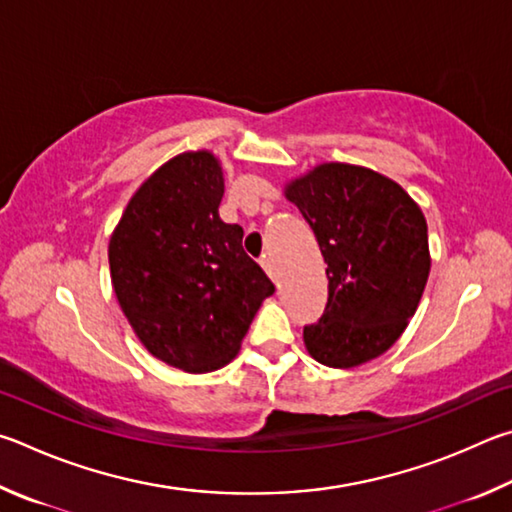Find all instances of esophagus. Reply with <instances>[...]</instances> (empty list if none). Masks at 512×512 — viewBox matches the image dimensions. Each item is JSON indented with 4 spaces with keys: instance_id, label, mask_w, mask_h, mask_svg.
I'll list each match as a JSON object with an SVG mask.
<instances>
[{
    "instance_id": "34e87169",
    "label": "esophagus",
    "mask_w": 512,
    "mask_h": 512,
    "mask_svg": "<svg viewBox=\"0 0 512 512\" xmlns=\"http://www.w3.org/2000/svg\"><path fill=\"white\" fill-rule=\"evenodd\" d=\"M261 265H263V270L267 272V276H270V279H276V267H274L272 256L263 254V258H261Z\"/></svg>"
}]
</instances>
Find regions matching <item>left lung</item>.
Returning <instances> with one entry per match:
<instances>
[{
  "label": "left lung",
  "mask_w": 512,
  "mask_h": 512,
  "mask_svg": "<svg viewBox=\"0 0 512 512\" xmlns=\"http://www.w3.org/2000/svg\"><path fill=\"white\" fill-rule=\"evenodd\" d=\"M328 263V303L303 342L317 362L351 369L396 344L429 276L418 204L369 168L324 164L288 186Z\"/></svg>",
  "instance_id": "1"
}]
</instances>
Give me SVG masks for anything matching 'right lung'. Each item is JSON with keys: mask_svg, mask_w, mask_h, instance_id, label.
I'll return each mask as SVG.
<instances>
[{"mask_svg": "<svg viewBox=\"0 0 512 512\" xmlns=\"http://www.w3.org/2000/svg\"><path fill=\"white\" fill-rule=\"evenodd\" d=\"M222 173L211 152L161 166L110 240L116 299L148 351L175 369L209 373L236 357L272 281L220 220Z\"/></svg>", "mask_w": 512, "mask_h": 512, "instance_id": "obj_1", "label": "right lung"}]
</instances>
